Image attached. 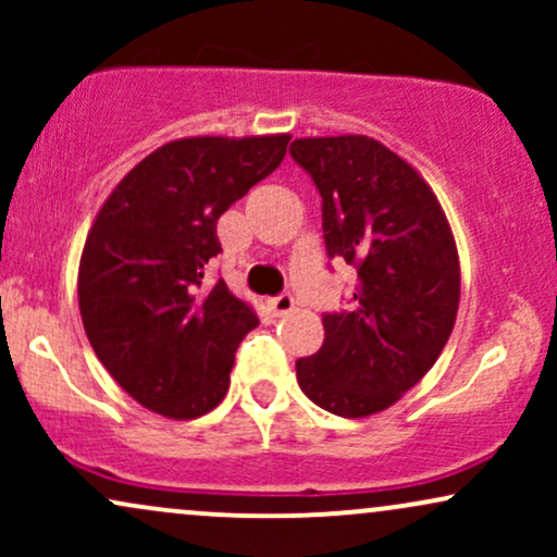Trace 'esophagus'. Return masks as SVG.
Here are the masks:
<instances>
[{
  "label": "esophagus",
  "mask_w": 557,
  "mask_h": 557,
  "mask_svg": "<svg viewBox=\"0 0 557 557\" xmlns=\"http://www.w3.org/2000/svg\"><path fill=\"white\" fill-rule=\"evenodd\" d=\"M293 309H296V300H293L290 293H283V296H277V298L270 300V311H272L274 317L290 314Z\"/></svg>",
  "instance_id": "1"
}]
</instances>
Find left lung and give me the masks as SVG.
Here are the masks:
<instances>
[{"label": "left lung", "instance_id": "left-lung-1", "mask_svg": "<svg viewBox=\"0 0 557 557\" xmlns=\"http://www.w3.org/2000/svg\"><path fill=\"white\" fill-rule=\"evenodd\" d=\"M290 154L322 196L327 253L359 274L350 309L324 314L322 348L296 361L298 385L335 417H372L443 354L461 300L456 238L430 183L380 140L296 138Z\"/></svg>", "mask_w": 557, "mask_h": 557}]
</instances>
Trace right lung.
<instances>
[{"mask_svg":"<svg viewBox=\"0 0 557 557\" xmlns=\"http://www.w3.org/2000/svg\"><path fill=\"white\" fill-rule=\"evenodd\" d=\"M277 136H194L140 159L101 203L78 267L94 354L149 411L196 419L220 406L257 311L222 283L216 220L283 162Z\"/></svg>","mask_w":557,"mask_h":557,"instance_id":"right-lung-1","label":"right lung"}]
</instances>
